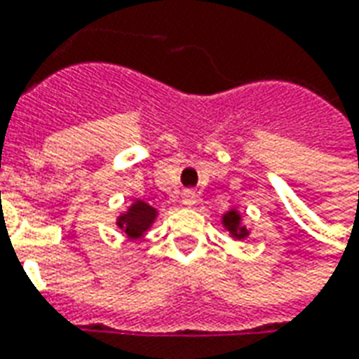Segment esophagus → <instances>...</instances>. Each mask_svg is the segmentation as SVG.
Masks as SVG:
<instances>
[{"instance_id": "34e87169", "label": "esophagus", "mask_w": 359, "mask_h": 359, "mask_svg": "<svg viewBox=\"0 0 359 359\" xmlns=\"http://www.w3.org/2000/svg\"><path fill=\"white\" fill-rule=\"evenodd\" d=\"M196 202H198V196H196L194 190H184V192H182V203H184L187 208L196 205Z\"/></svg>"}]
</instances>
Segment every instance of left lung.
Segmentation results:
<instances>
[{
    "label": "left lung",
    "mask_w": 359,
    "mask_h": 359,
    "mask_svg": "<svg viewBox=\"0 0 359 359\" xmlns=\"http://www.w3.org/2000/svg\"><path fill=\"white\" fill-rule=\"evenodd\" d=\"M221 221H223V226H225L226 231L231 233V236L236 238V241H244L250 234L248 229L242 225V215L236 210L226 211Z\"/></svg>",
    "instance_id": "left-lung-1"
}]
</instances>
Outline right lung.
I'll return each mask as SVG.
<instances>
[{
	"instance_id": "add662e5",
	"label": "right lung",
	"mask_w": 359,
	"mask_h": 359,
	"mask_svg": "<svg viewBox=\"0 0 359 359\" xmlns=\"http://www.w3.org/2000/svg\"><path fill=\"white\" fill-rule=\"evenodd\" d=\"M156 217V208H151L149 203L142 202V200H134L133 205L117 217V226L125 236L136 241V238L144 236V233H148V229L154 225Z\"/></svg>"
}]
</instances>
